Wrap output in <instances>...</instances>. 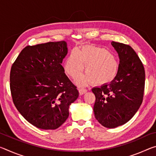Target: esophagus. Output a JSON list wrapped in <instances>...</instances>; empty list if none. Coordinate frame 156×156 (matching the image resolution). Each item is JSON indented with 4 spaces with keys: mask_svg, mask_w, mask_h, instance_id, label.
<instances>
[{
    "mask_svg": "<svg viewBox=\"0 0 156 156\" xmlns=\"http://www.w3.org/2000/svg\"><path fill=\"white\" fill-rule=\"evenodd\" d=\"M78 90H79V93H80V95H83L84 94H85L87 91L86 89H84L83 87H79Z\"/></svg>",
    "mask_w": 156,
    "mask_h": 156,
    "instance_id": "1",
    "label": "esophagus"
}]
</instances>
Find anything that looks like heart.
<instances>
[{
  "label": "heart",
  "mask_w": 156,
  "mask_h": 156,
  "mask_svg": "<svg viewBox=\"0 0 156 156\" xmlns=\"http://www.w3.org/2000/svg\"><path fill=\"white\" fill-rule=\"evenodd\" d=\"M86 74L78 81L87 84H100L109 81L115 75L118 65L114 58L107 49L94 46H84L78 52L71 51L65 62V71L71 77L75 78L83 69Z\"/></svg>",
  "instance_id": "b5f03b06"
}]
</instances>
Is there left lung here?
Listing matches in <instances>:
<instances>
[{"mask_svg": "<svg viewBox=\"0 0 156 156\" xmlns=\"http://www.w3.org/2000/svg\"><path fill=\"white\" fill-rule=\"evenodd\" d=\"M120 58L117 75L109 83L91 89L96 96L95 118L107 128H115L131 120L142 102L145 72L140 59L128 44L112 41Z\"/></svg>", "mask_w": 156, "mask_h": 156, "instance_id": "8db88e82", "label": "left lung"}]
</instances>
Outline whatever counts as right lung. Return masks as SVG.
Wrapping results in <instances>:
<instances>
[{
  "instance_id": "add662e5",
  "label": "right lung",
  "mask_w": 156,
  "mask_h": 156,
  "mask_svg": "<svg viewBox=\"0 0 156 156\" xmlns=\"http://www.w3.org/2000/svg\"><path fill=\"white\" fill-rule=\"evenodd\" d=\"M67 54L65 41L49 42L23 49L10 72L15 107L26 120L41 129H56L69 116L78 91L61 65Z\"/></svg>"
}]
</instances>
